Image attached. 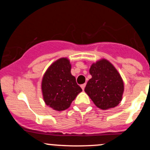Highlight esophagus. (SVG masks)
Listing matches in <instances>:
<instances>
[{
    "mask_svg": "<svg viewBox=\"0 0 150 150\" xmlns=\"http://www.w3.org/2000/svg\"><path fill=\"white\" fill-rule=\"evenodd\" d=\"M81 87L82 88V89L83 90H84V88H85V87H86V83H84V84H82L81 86Z\"/></svg>",
    "mask_w": 150,
    "mask_h": 150,
    "instance_id": "1",
    "label": "esophagus"
}]
</instances>
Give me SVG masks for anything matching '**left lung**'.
<instances>
[{
    "label": "left lung",
    "instance_id": "left-lung-1",
    "mask_svg": "<svg viewBox=\"0 0 150 150\" xmlns=\"http://www.w3.org/2000/svg\"><path fill=\"white\" fill-rule=\"evenodd\" d=\"M89 72L92 78L88 81L85 91L96 107L107 110L116 107L122 99L124 86L120 74L106 59L93 63Z\"/></svg>",
    "mask_w": 150,
    "mask_h": 150
}]
</instances>
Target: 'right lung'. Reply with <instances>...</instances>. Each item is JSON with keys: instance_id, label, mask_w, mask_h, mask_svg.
<instances>
[{"instance_id": "right-lung-1", "label": "right lung", "mask_w": 150, "mask_h": 150, "mask_svg": "<svg viewBox=\"0 0 150 150\" xmlns=\"http://www.w3.org/2000/svg\"><path fill=\"white\" fill-rule=\"evenodd\" d=\"M71 64L62 58L48 67L42 81L43 99L48 106L57 111L69 108L82 88L71 75Z\"/></svg>"}]
</instances>
